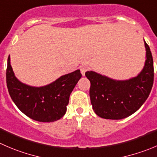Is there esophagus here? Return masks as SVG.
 <instances>
[{
	"mask_svg": "<svg viewBox=\"0 0 157 157\" xmlns=\"http://www.w3.org/2000/svg\"><path fill=\"white\" fill-rule=\"evenodd\" d=\"M80 72H81L82 75L84 76L85 73H86V71H88V69H89V68H88L86 66H81L80 67Z\"/></svg>",
	"mask_w": 157,
	"mask_h": 157,
	"instance_id": "1",
	"label": "esophagus"
}]
</instances>
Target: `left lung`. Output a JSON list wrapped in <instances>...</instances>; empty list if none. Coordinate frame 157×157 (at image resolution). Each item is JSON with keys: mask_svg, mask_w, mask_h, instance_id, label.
<instances>
[{"mask_svg": "<svg viewBox=\"0 0 157 157\" xmlns=\"http://www.w3.org/2000/svg\"><path fill=\"white\" fill-rule=\"evenodd\" d=\"M145 64L137 76L128 80L109 78L94 71L85 75L90 82V97L97 116L108 120H121L134 113L148 98L153 83V60L148 44Z\"/></svg>", "mask_w": 157, "mask_h": 157, "instance_id": "1", "label": "left lung"}]
</instances>
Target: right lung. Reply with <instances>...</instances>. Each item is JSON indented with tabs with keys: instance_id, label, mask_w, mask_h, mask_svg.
I'll list each match as a JSON object with an SVG mask.
<instances>
[{
	"instance_id": "add662e5",
	"label": "right lung",
	"mask_w": 157,
	"mask_h": 157,
	"mask_svg": "<svg viewBox=\"0 0 157 157\" xmlns=\"http://www.w3.org/2000/svg\"><path fill=\"white\" fill-rule=\"evenodd\" d=\"M81 76L80 70H77L46 86H32L15 77L10 55L7 59L6 78L9 94L21 112L39 122H54L64 116L70 95Z\"/></svg>"
}]
</instances>
